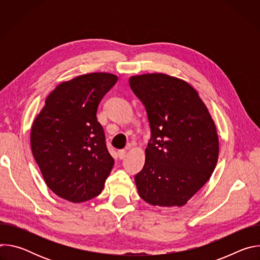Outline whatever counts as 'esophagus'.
I'll return each instance as SVG.
<instances>
[{"label": "esophagus", "mask_w": 260, "mask_h": 260, "mask_svg": "<svg viewBox=\"0 0 260 260\" xmlns=\"http://www.w3.org/2000/svg\"><path fill=\"white\" fill-rule=\"evenodd\" d=\"M126 156V150H119L118 151V157L120 159H123Z\"/></svg>", "instance_id": "obj_1"}]
</instances>
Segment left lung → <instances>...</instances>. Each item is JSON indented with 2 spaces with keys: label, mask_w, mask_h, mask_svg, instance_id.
I'll return each mask as SVG.
<instances>
[{
  "label": "left lung",
  "mask_w": 260,
  "mask_h": 260,
  "mask_svg": "<svg viewBox=\"0 0 260 260\" xmlns=\"http://www.w3.org/2000/svg\"><path fill=\"white\" fill-rule=\"evenodd\" d=\"M128 82L146 109L151 131L145 165L135 176L139 196L153 206H184L217 165L215 123L187 82L160 73L133 76Z\"/></svg>",
  "instance_id": "obj_1"
}]
</instances>
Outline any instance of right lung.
I'll use <instances>...</instances> for the list:
<instances>
[{"mask_svg":"<svg viewBox=\"0 0 260 260\" xmlns=\"http://www.w3.org/2000/svg\"><path fill=\"white\" fill-rule=\"evenodd\" d=\"M118 77L90 73L59 84L30 129V147L47 186L81 203L99 196L113 168L96 111Z\"/></svg>","mask_w":260,"mask_h":260,"instance_id":"1","label":"right lung"}]
</instances>
